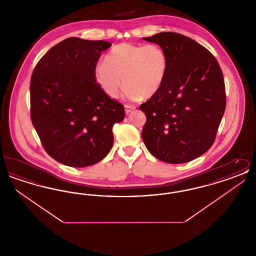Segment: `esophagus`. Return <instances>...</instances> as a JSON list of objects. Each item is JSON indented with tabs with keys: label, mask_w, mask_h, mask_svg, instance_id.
Instances as JSON below:
<instances>
[{
	"label": "esophagus",
	"mask_w": 256,
	"mask_h": 256,
	"mask_svg": "<svg viewBox=\"0 0 256 256\" xmlns=\"http://www.w3.org/2000/svg\"><path fill=\"white\" fill-rule=\"evenodd\" d=\"M135 110V106H124V112L126 114H130L132 110Z\"/></svg>",
	"instance_id": "esophagus-1"
}]
</instances>
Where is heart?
I'll return each instance as SVG.
<instances>
[{"label":"heart","instance_id":"1","mask_svg":"<svg viewBox=\"0 0 256 256\" xmlns=\"http://www.w3.org/2000/svg\"><path fill=\"white\" fill-rule=\"evenodd\" d=\"M168 68L166 52L154 44L121 43L94 67L98 86L111 98L119 96L122 82L130 100L152 97L163 84Z\"/></svg>","mask_w":256,"mask_h":256}]
</instances>
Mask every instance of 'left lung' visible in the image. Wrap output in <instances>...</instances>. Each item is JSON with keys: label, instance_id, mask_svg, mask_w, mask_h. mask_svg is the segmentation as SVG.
<instances>
[{"label": "left lung", "instance_id": "obj_1", "mask_svg": "<svg viewBox=\"0 0 256 256\" xmlns=\"http://www.w3.org/2000/svg\"><path fill=\"white\" fill-rule=\"evenodd\" d=\"M142 39L159 45L168 60L158 92L140 106L146 117L144 144L161 161H192L213 145L226 110L219 63L204 46L180 34L159 32Z\"/></svg>", "mask_w": 256, "mask_h": 256}]
</instances>
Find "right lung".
Wrapping results in <instances>:
<instances>
[{"label": "right lung", "instance_id": "right-lung-1", "mask_svg": "<svg viewBox=\"0 0 256 256\" xmlns=\"http://www.w3.org/2000/svg\"><path fill=\"white\" fill-rule=\"evenodd\" d=\"M102 40L67 38L41 58L30 80L32 122L50 156L74 168L94 165L113 146L112 128L122 122V104L98 86L94 67Z\"/></svg>", "mask_w": 256, "mask_h": 256}]
</instances>
